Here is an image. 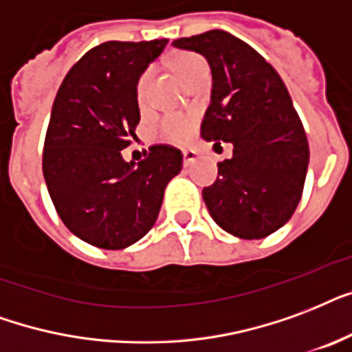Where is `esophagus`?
<instances>
[{"label":"esophagus","mask_w":352,"mask_h":352,"mask_svg":"<svg viewBox=\"0 0 352 352\" xmlns=\"http://www.w3.org/2000/svg\"><path fill=\"white\" fill-rule=\"evenodd\" d=\"M198 160V154L195 151H190V148H185L184 151V163L185 165H192V163Z\"/></svg>","instance_id":"esophagus-1"}]
</instances>
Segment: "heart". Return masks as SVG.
<instances>
[{
	"label": "heart",
	"instance_id": "obj_1",
	"mask_svg": "<svg viewBox=\"0 0 352 352\" xmlns=\"http://www.w3.org/2000/svg\"><path fill=\"white\" fill-rule=\"evenodd\" d=\"M170 64H173L174 72L178 73V77L184 82H187L190 77H195L200 69L207 67L206 60L201 58L200 54L189 53V51H182V53L174 54ZM146 84H148V73H143L139 77L138 86H135V99H138L139 104L145 102ZM192 126H195V121H192L190 116H185V113H168V116L160 119L156 132L157 138L163 139V141H168V143H184V141L189 139L190 133H192Z\"/></svg>",
	"mask_w": 352,
	"mask_h": 352
}]
</instances>
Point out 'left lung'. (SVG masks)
<instances>
[{"mask_svg":"<svg viewBox=\"0 0 352 352\" xmlns=\"http://www.w3.org/2000/svg\"><path fill=\"white\" fill-rule=\"evenodd\" d=\"M174 47L206 56L213 75L201 121L206 141L233 145L213 185L201 190L209 214L239 239H264L296 211L309 167V143L279 73L230 32L178 38Z\"/></svg>","mask_w":352,"mask_h":352,"instance_id":"obj_1","label":"left lung"}]
</instances>
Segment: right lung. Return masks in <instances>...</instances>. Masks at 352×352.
Listing matches in <instances>:
<instances>
[{
    "instance_id": "add662e5",
    "label": "right lung",
    "mask_w": 352,
    "mask_h": 352,
    "mask_svg": "<svg viewBox=\"0 0 352 352\" xmlns=\"http://www.w3.org/2000/svg\"><path fill=\"white\" fill-rule=\"evenodd\" d=\"M168 40L104 42L65 75L53 102L43 178L56 213L73 235L102 250H122L152 230L163 192L179 174L178 148L156 145L146 160L124 162L135 138V86Z\"/></svg>"
}]
</instances>
